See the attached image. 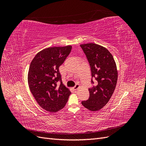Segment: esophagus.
<instances>
[{
    "label": "esophagus",
    "instance_id": "34e87169",
    "mask_svg": "<svg viewBox=\"0 0 146 146\" xmlns=\"http://www.w3.org/2000/svg\"><path fill=\"white\" fill-rule=\"evenodd\" d=\"M79 88H80V85H79V84L77 83L76 85V86H75L73 88V89H74V90H77V89H78Z\"/></svg>",
    "mask_w": 146,
    "mask_h": 146
}]
</instances>
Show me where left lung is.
I'll return each mask as SVG.
<instances>
[{
    "mask_svg": "<svg viewBox=\"0 0 146 146\" xmlns=\"http://www.w3.org/2000/svg\"><path fill=\"white\" fill-rule=\"evenodd\" d=\"M89 61L92 78L97 80V85L89 89L90 98L82 104L91 111H98L106 105L112 96L117 81L116 64L105 47L94 43L80 45ZM91 83H94L91 79Z\"/></svg>",
    "mask_w": 146,
    "mask_h": 146,
    "instance_id": "1",
    "label": "left lung"
}]
</instances>
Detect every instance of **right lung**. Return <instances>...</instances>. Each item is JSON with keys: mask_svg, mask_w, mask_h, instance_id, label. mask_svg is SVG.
Returning <instances> with one entry per match:
<instances>
[{"mask_svg": "<svg viewBox=\"0 0 146 146\" xmlns=\"http://www.w3.org/2000/svg\"><path fill=\"white\" fill-rule=\"evenodd\" d=\"M71 49L70 45L44 48L35 55L30 65V90L39 105L50 113L63 108L71 94L63 84L59 72V67ZM58 81L60 82L59 86L57 85Z\"/></svg>", "mask_w": 146, "mask_h": 146, "instance_id": "1", "label": "right lung"}]
</instances>
